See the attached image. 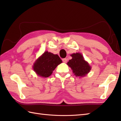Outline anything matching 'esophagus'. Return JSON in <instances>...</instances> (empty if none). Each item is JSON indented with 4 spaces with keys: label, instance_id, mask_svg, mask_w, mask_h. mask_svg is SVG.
Segmentation results:
<instances>
[{
    "label": "esophagus",
    "instance_id": "obj_1",
    "mask_svg": "<svg viewBox=\"0 0 121 121\" xmlns=\"http://www.w3.org/2000/svg\"><path fill=\"white\" fill-rule=\"evenodd\" d=\"M62 61L63 62L65 63H66L67 62V59H66V58H64V59H62Z\"/></svg>",
    "mask_w": 121,
    "mask_h": 121
}]
</instances>
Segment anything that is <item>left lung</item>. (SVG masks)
I'll return each instance as SVG.
<instances>
[{"instance_id": "1", "label": "left lung", "mask_w": 121, "mask_h": 121, "mask_svg": "<svg viewBox=\"0 0 121 121\" xmlns=\"http://www.w3.org/2000/svg\"><path fill=\"white\" fill-rule=\"evenodd\" d=\"M72 57L67 65L70 66L76 77H83L88 74L91 70V66L88 63L84 60L83 55L80 53L72 54Z\"/></svg>"}]
</instances>
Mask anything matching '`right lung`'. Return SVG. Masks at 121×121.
<instances>
[{
  "label": "right lung",
  "instance_id": "obj_1",
  "mask_svg": "<svg viewBox=\"0 0 121 121\" xmlns=\"http://www.w3.org/2000/svg\"><path fill=\"white\" fill-rule=\"evenodd\" d=\"M62 62L58 55L45 51L37 59L33 65V69L38 75L48 78L59 65Z\"/></svg>",
  "mask_w": 121,
  "mask_h": 121
}]
</instances>
